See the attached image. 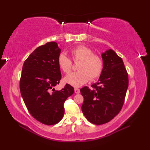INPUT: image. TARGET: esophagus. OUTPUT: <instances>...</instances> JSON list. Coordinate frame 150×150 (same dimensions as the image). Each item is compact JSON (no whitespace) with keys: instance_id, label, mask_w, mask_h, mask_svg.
<instances>
[{"instance_id":"esophagus-1","label":"esophagus","mask_w":150,"mask_h":150,"mask_svg":"<svg viewBox=\"0 0 150 150\" xmlns=\"http://www.w3.org/2000/svg\"><path fill=\"white\" fill-rule=\"evenodd\" d=\"M75 93H80V90H79V89H78V88H75Z\"/></svg>"}]
</instances>
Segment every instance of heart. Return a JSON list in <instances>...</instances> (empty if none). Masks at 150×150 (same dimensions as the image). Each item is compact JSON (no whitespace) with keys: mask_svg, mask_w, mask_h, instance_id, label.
<instances>
[{"mask_svg":"<svg viewBox=\"0 0 150 150\" xmlns=\"http://www.w3.org/2000/svg\"><path fill=\"white\" fill-rule=\"evenodd\" d=\"M70 55L74 62H78V71L69 73L64 77L66 83L73 87H80L87 83L90 78L91 81L97 79L102 74L104 62L102 57L95 54L90 47L79 46L70 50ZM60 69L68 73L72 68V62L64 53H60L57 59Z\"/></svg>","mask_w":150,"mask_h":150,"instance_id":"obj_1","label":"heart"}]
</instances>
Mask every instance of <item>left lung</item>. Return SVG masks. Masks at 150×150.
Masks as SVG:
<instances>
[{
	"label": "left lung",
	"mask_w": 150,
	"mask_h": 150,
	"mask_svg": "<svg viewBox=\"0 0 150 150\" xmlns=\"http://www.w3.org/2000/svg\"><path fill=\"white\" fill-rule=\"evenodd\" d=\"M104 68L93 89H81L84 97L81 109L87 120L100 125L112 120L120 112L128 87V75L122 59L112 50L102 53Z\"/></svg>",
	"instance_id": "1"
}]
</instances>
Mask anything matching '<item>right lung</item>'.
Here are the masks:
<instances>
[{
	"label": "right lung",
	"instance_id": "add662e5",
	"mask_svg": "<svg viewBox=\"0 0 150 150\" xmlns=\"http://www.w3.org/2000/svg\"><path fill=\"white\" fill-rule=\"evenodd\" d=\"M60 51L56 42H47L35 50L22 67V97L31 115L46 125L61 120L64 113V103L74 93V88L68 84L59 91L54 88L61 79L57 64Z\"/></svg>",
	"mask_w": 150,
	"mask_h": 150
}]
</instances>
